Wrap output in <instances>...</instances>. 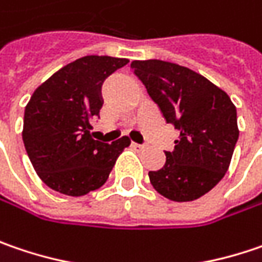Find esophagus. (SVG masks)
Returning a JSON list of instances; mask_svg holds the SVG:
<instances>
[{
	"instance_id": "obj_1",
	"label": "esophagus",
	"mask_w": 262,
	"mask_h": 262,
	"mask_svg": "<svg viewBox=\"0 0 262 262\" xmlns=\"http://www.w3.org/2000/svg\"><path fill=\"white\" fill-rule=\"evenodd\" d=\"M131 146H133V149H136V150H143V149H144V146H143V144H138V143H133Z\"/></svg>"
}]
</instances>
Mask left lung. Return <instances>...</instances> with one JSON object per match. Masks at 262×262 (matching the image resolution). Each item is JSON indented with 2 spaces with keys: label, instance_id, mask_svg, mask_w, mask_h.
I'll use <instances>...</instances> for the list:
<instances>
[{
  "label": "left lung",
  "instance_id": "obj_1",
  "mask_svg": "<svg viewBox=\"0 0 262 262\" xmlns=\"http://www.w3.org/2000/svg\"><path fill=\"white\" fill-rule=\"evenodd\" d=\"M131 69L144 84L168 124L180 131L151 186L174 202L199 199L226 176L239 138L236 106L226 91L189 68L164 60H134Z\"/></svg>",
  "mask_w": 262,
  "mask_h": 262
}]
</instances>
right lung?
<instances>
[{
	"mask_svg": "<svg viewBox=\"0 0 262 262\" xmlns=\"http://www.w3.org/2000/svg\"><path fill=\"white\" fill-rule=\"evenodd\" d=\"M128 59L85 56L63 66L33 91L25 107L23 143L39 178L50 189L84 196L109 178L129 138L101 143L91 137V119L103 106L104 79Z\"/></svg>",
	"mask_w": 262,
	"mask_h": 262,
	"instance_id": "obj_1",
	"label": "right lung"
}]
</instances>
